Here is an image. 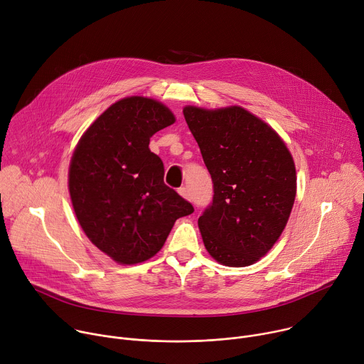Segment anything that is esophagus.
<instances>
[{
    "instance_id": "34e87169",
    "label": "esophagus",
    "mask_w": 364,
    "mask_h": 364,
    "mask_svg": "<svg viewBox=\"0 0 364 364\" xmlns=\"http://www.w3.org/2000/svg\"><path fill=\"white\" fill-rule=\"evenodd\" d=\"M178 193H180V196H183L184 198H187V200H191V194H190V190H188L186 186L180 187V188H178Z\"/></svg>"
}]
</instances>
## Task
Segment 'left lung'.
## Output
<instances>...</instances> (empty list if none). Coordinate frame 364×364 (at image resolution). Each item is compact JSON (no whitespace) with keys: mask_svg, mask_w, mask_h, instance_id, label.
Returning a JSON list of instances; mask_svg holds the SVG:
<instances>
[{"mask_svg":"<svg viewBox=\"0 0 364 364\" xmlns=\"http://www.w3.org/2000/svg\"><path fill=\"white\" fill-rule=\"evenodd\" d=\"M213 181V200L198 218L204 246L222 265L255 264L287 226L296 176L279 135L240 107L183 109Z\"/></svg>","mask_w":364,"mask_h":364,"instance_id":"obj_1","label":"left lung"}]
</instances>
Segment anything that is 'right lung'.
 I'll use <instances>...</instances> for the list:
<instances>
[{"instance_id": "1", "label": "right lung", "mask_w": 364, "mask_h": 364, "mask_svg": "<svg viewBox=\"0 0 364 364\" xmlns=\"http://www.w3.org/2000/svg\"><path fill=\"white\" fill-rule=\"evenodd\" d=\"M163 103L142 96L121 99L80 138L69 168L76 218L115 262L134 265L157 253L174 222L194 212L164 183V164L149 138L174 124Z\"/></svg>"}]
</instances>
